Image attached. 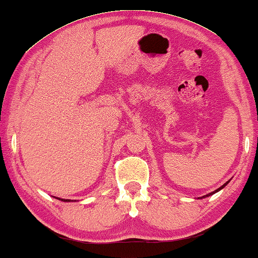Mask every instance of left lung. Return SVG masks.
<instances>
[{"label":"left lung","mask_w":258,"mask_h":258,"mask_svg":"<svg viewBox=\"0 0 258 258\" xmlns=\"http://www.w3.org/2000/svg\"><path fill=\"white\" fill-rule=\"evenodd\" d=\"M227 183H229V181H227V182H225V183H224V185L222 186V187H219V188L218 189H216V190H213V192L212 193H209V195H206V196H204V197H202V198H206V197H210V196H212V195H215V193H217V192H218V190H220V189H222V188H224V187H225L226 185H227Z\"/></svg>","instance_id":"8db88e82"}]
</instances>
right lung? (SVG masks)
Returning <instances> with one entry per match:
<instances>
[{
  "label": "right lung",
  "mask_w": 258,
  "mask_h": 258,
  "mask_svg": "<svg viewBox=\"0 0 258 258\" xmlns=\"http://www.w3.org/2000/svg\"><path fill=\"white\" fill-rule=\"evenodd\" d=\"M59 200H62V202H71L70 199H59Z\"/></svg>",
  "instance_id": "1"
}]
</instances>
